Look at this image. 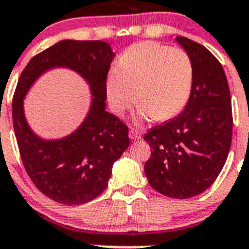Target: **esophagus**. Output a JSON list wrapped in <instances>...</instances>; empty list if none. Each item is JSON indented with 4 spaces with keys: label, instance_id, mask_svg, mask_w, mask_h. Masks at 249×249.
I'll return each mask as SVG.
<instances>
[{
    "label": "esophagus",
    "instance_id": "esophagus-1",
    "mask_svg": "<svg viewBox=\"0 0 249 249\" xmlns=\"http://www.w3.org/2000/svg\"><path fill=\"white\" fill-rule=\"evenodd\" d=\"M129 138H131V140H133V141H136V140H140L141 137H142V136H141V132L138 131L137 128H135V127H132L131 129H129Z\"/></svg>",
    "mask_w": 249,
    "mask_h": 249
}]
</instances>
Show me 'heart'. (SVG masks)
I'll return each mask as SVG.
<instances>
[{"label":"heart","mask_w":249,"mask_h":249,"mask_svg":"<svg viewBox=\"0 0 249 249\" xmlns=\"http://www.w3.org/2000/svg\"><path fill=\"white\" fill-rule=\"evenodd\" d=\"M193 67L182 48L141 42L127 48L106 81L112 111L123 114L140 105L138 118L166 121L183 108L191 93Z\"/></svg>","instance_id":"1"}]
</instances>
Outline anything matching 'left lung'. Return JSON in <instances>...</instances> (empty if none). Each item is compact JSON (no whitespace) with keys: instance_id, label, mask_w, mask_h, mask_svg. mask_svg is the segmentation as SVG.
Instances as JSON below:
<instances>
[{"instance_id":"obj_1","label":"left lung","mask_w":249,"mask_h":249,"mask_svg":"<svg viewBox=\"0 0 249 249\" xmlns=\"http://www.w3.org/2000/svg\"><path fill=\"white\" fill-rule=\"evenodd\" d=\"M193 67L190 100L173 120L148 131L151 157L144 164L152 188L186 199L210 188L223 168L232 142V102L219 61L204 46L176 37Z\"/></svg>"}]
</instances>
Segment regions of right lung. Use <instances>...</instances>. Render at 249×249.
Masks as SVG:
<instances>
[{
  "label": "right lung",
  "instance_id": "1",
  "mask_svg": "<svg viewBox=\"0 0 249 249\" xmlns=\"http://www.w3.org/2000/svg\"><path fill=\"white\" fill-rule=\"evenodd\" d=\"M114 53L103 41L66 39L39 52L19 76L12 100V118L22 163L46 197L62 204H82L108 184L112 166L129 146L128 127L106 111V81ZM72 68L91 85V111L80 128L58 141H43L30 131L23 114V97L48 68Z\"/></svg>",
  "mask_w": 249,
  "mask_h": 249
}]
</instances>
